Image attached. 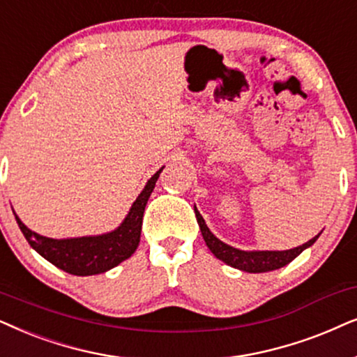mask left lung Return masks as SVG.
Masks as SVG:
<instances>
[{
  "label": "left lung",
  "instance_id": "1",
  "mask_svg": "<svg viewBox=\"0 0 357 357\" xmlns=\"http://www.w3.org/2000/svg\"><path fill=\"white\" fill-rule=\"evenodd\" d=\"M196 217L208 250H211L218 259L223 261V263L231 266V268L246 271V273H268V271L282 268V266L291 263L292 259H296L303 250L315 243L318 236H320V234H318L315 238L307 241V243H303L302 246H297V248L286 251H241L218 240L217 236L208 230L199 211H196Z\"/></svg>",
  "mask_w": 357,
  "mask_h": 357
}]
</instances>
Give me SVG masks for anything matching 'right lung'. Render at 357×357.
<instances>
[{"instance_id": "obj_1", "label": "right lung", "mask_w": 357, "mask_h": 357, "mask_svg": "<svg viewBox=\"0 0 357 357\" xmlns=\"http://www.w3.org/2000/svg\"><path fill=\"white\" fill-rule=\"evenodd\" d=\"M161 171L163 168L151 176L145 189L132 206L129 215L126 217L122 225L111 234L83 236V238L54 240L34 234L16 215L17 225L32 248L56 268L63 269L65 273L75 275L106 273V271L121 264L122 261L130 258L139 246L142 218H144L146 201L153 191L155 183L158 181Z\"/></svg>"}]
</instances>
